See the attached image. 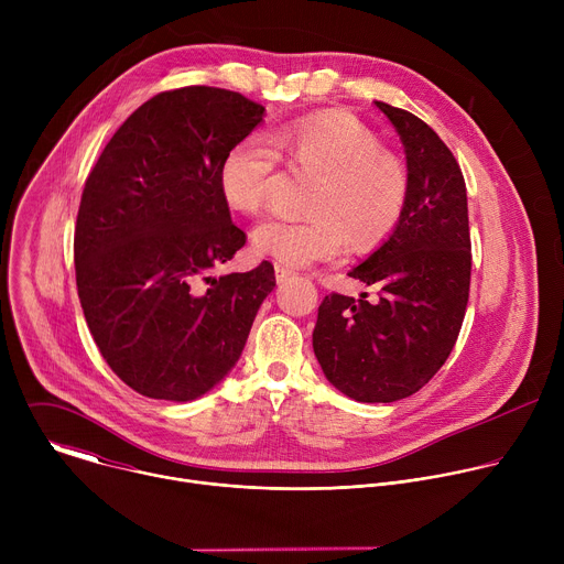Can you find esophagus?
Segmentation results:
<instances>
[{"label":"esophagus","mask_w":564,"mask_h":564,"mask_svg":"<svg viewBox=\"0 0 564 564\" xmlns=\"http://www.w3.org/2000/svg\"><path fill=\"white\" fill-rule=\"evenodd\" d=\"M274 274H276V283H285V281H290L294 276V272L283 268V265H274Z\"/></svg>","instance_id":"esophagus-1"}]
</instances>
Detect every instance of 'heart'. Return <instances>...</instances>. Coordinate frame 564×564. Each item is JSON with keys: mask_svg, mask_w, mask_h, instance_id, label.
Wrapping results in <instances>:
<instances>
[{"mask_svg": "<svg viewBox=\"0 0 564 564\" xmlns=\"http://www.w3.org/2000/svg\"><path fill=\"white\" fill-rule=\"evenodd\" d=\"M279 158L292 170L316 174L307 220L270 216L252 231L259 257L285 268L337 261L348 240L370 250L394 231L406 209L409 174L383 151L377 135L346 113H321L248 135L223 158L218 185L225 203L243 214L259 212L272 189Z\"/></svg>", "mask_w": 564, "mask_h": 564, "instance_id": "heart-1", "label": "heart"}]
</instances>
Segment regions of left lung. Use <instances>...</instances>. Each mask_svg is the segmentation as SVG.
<instances>
[{"label": "left lung", "instance_id": "1", "mask_svg": "<svg viewBox=\"0 0 564 564\" xmlns=\"http://www.w3.org/2000/svg\"><path fill=\"white\" fill-rule=\"evenodd\" d=\"M406 153L409 198L394 231L348 276L377 301L330 294L312 348L326 379L355 401L388 404L417 392L448 359L468 303L470 234L457 160L417 116L375 102Z\"/></svg>", "mask_w": 564, "mask_h": 564}]
</instances>
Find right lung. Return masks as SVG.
<instances>
[{
  "instance_id": "obj_1",
  "label": "right lung",
  "mask_w": 564,
  "mask_h": 564,
  "mask_svg": "<svg viewBox=\"0 0 564 564\" xmlns=\"http://www.w3.org/2000/svg\"><path fill=\"white\" fill-rule=\"evenodd\" d=\"M263 118L227 89L158 94L87 178L73 240L77 296L105 361L144 397L192 401L218 386L276 285L268 261L212 274L246 246L218 170Z\"/></svg>"
}]
</instances>
